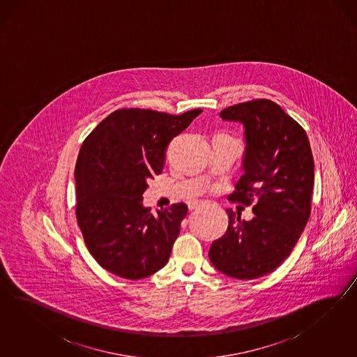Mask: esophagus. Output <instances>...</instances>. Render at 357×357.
<instances>
[{"mask_svg":"<svg viewBox=\"0 0 357 357\" xmlns=\"http://www.w3.org/2000/svg\"><path fill=\"white\" fill-rule=\"evenodd\" d=\"M202 204H203V202H194V203H190V204H188V209H190V211H194V209L199 208Z\"/></svg>","mask_w":357,"mask_h":357,"instance_id":"1","label":"esophagus"}]
</instances>
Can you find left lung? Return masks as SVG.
Instances as JSON below:
<instances>
[{
    "mask_svg": "<svg viewBox=\"0 0 357 357\" xmlns=\"http://www.w3.org/2000/svg\"><path fill=\"white\" fill-rule=\"evenodd\" d=\"M245 126L243 175L230 200L252 206L241 221L227 209V233L213 241L209 259L239 280L258 279L287 259L312 212L314 160L303 127L270 99H252L220 112Z\"/></svg>",
    "mask_w": 357,
    "mask_h": 357,
    "instance_id": "8db88e82",
    "label": "left lung"
}]
</instances>
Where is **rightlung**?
<instances>
[{"label":"right lung","instance_id":"right-lung-1","mask_svg":"<svg viewBox=\"0 0 357 357\" xmlns=\"http://www.w3.org/2000/svg\"><path fill=\"white\" fill-rule=\"evenodd\" d=\"M200 112L121 108L84 141L75 169L77 222L102 268L139 280L167 263L188 208L176 203L154 216L142 206V195L162 173L170 141Z\"/></svg>","mask_w":357,"mask_h":357}]
</instances>
